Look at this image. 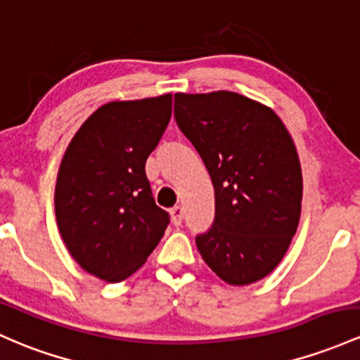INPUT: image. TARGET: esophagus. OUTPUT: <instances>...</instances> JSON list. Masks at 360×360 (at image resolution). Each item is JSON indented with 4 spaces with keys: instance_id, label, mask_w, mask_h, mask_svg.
Segmentation results:
<instances>
[{
    "instance_id": "esophagus-1",
    "label": "esophagus",
    "mask_w": 360,
    "mask_h": 360,
    "mask_svg": "<svg viewBox=\"0 0 360 360\" xmlns=\"http://www.w3.org/2000/svg\"><path fill=\"white\" fill-rule=\"evenodd\" d=\"M183 217H184V210L183 207H174L171 208V219L174 225H181L183 222Z\"/></svg>"
}]
</instances>
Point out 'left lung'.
I'll return each mask as SVG.
<instances>
[{
    "label": "left lung",
    "mask_w": 360,
    "mask_h": 360,
    "mask_svg": "<svg viewBox=\"0 0 360 360\" xmlns=\"http://www.w3.org/2000/svg\"><path fill=\"white\" fill-rule=\"evenodd\" d=\"M174 116L215 189V222L196 238L205 263L231 285L270 275L301 219L297 148L275 110L240 94H176Z\"/></svg>",
    "instance_id": "obj_1"
}]
</instances>
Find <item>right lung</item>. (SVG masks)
<instances>
[{
  "mask_svg": "<svg viewBox=\"0 0 360 360\" xmlns=\"http://www.w3.org/2000/svg\"><path fill=\"white\" fill-rule=\"evenodd\" d=\"M171 114V94L108 102L63 155L54 189L59 234L75 262L97 278L114 283L135 274L167 229L145 162Z\"/></svg>",
  "mask_w": 360,
  "mask_h": 360,
  "instance_id": "add662e5",
  "label": "right lung"
}]
</instances>
